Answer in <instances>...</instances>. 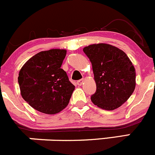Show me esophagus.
<instances>
[{
  "mask_svg": "<svg viewBox=\"0 0 155 155\" xmlns=\"http://www.w3.org/2000/svg\"><path fill=\"white\" fill-rule=\"evenodd\" d=\"M83 83H84V79L79 80V81H77V84L78 86H81L83 84Z\"/></svg>",
  "mask_w": 155,
  "mask_h": 155,
  "instance_id": "34e87169",
  "label": "esophagus"
}]
</instances>
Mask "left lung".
Masks as SVG:
<instances>
[{"label":"left lung","mask_w":155,"mask_h":155,"mask_svg":"<svg viewBox=\"0 0 155 155\" xmlns=\"http://www.w3.org/2000/svg\"><path fill=\"white\" fill-rule=\"evenodd\" d=\"M84 53L92 64L96 93L91 96L94 105L112 111L127 101L136 87V71L127 55L108 44L85 47Z\"/></svg>","instance_id":"obj_1"}]
</instances>
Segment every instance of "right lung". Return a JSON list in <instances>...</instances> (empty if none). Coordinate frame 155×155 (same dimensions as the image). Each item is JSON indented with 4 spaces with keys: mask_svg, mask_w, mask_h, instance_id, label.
I'll list each match as a JSON object with an SVG mask.
<instances>
[{
    "mask_svg": "<svg viewBox=\"0 0 155 155\" xmlns=\"http://www.w3.org/2000/svg\"><path fill=\"white\" fill-rule=\"evenodd\" d=\"M66 50L41 51L29 59L18 77L24 100L40 112L54 114L68 105L74 87L61 68Z\"/></svg>",
    "mask_w": 155,
    "mask_h": 155,
    "instance_id": "1",
    "label": "right lung"
}]
</instances>
